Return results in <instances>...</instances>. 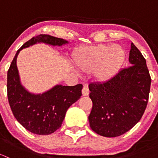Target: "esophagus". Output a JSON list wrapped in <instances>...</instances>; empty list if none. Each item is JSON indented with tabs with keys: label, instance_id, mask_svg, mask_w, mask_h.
<instances>
[{
	"label": "esophagus",
	"instance_id": "obj_1",
	"mask_svg": "<svg viewBox=\"0 0 158 158\" xmlns=\"http://www.w3.org/2000/svg\"><path fill=\"white\" fill-rule=\"evenodd\" d=\"M82 95H83V96H86V95H89V90L88 87L84 86L83 89H82Z\"/></svg>",
	"mask_w": 158,
	"mask_h": 158
}]
</instances>
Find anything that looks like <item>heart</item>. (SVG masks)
<instances>
[{
	"label": "heart",
	"instance_id": "1",
	"mask_svg": "<svg viewBox=\"0 0 158 158\" xmlns=\"http://www.w3.org/2000/svg\"><path fill=\"white\" fill-rule=\"evenodd\" d=\"M125 60V51L118 45L100 44L79 49L75 63L83 73L92 72L97 81L106 82L120 70Z\"/></svg>",
	"mask_w": 158,
	"mask_h": 158
}]
</instances>
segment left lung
Instances as JSON below:
<instances>
[{"instance_id": "1", "label": "left lung", "mask_w": 158, "mask_h": 158, "mask_svg": "<svg viewBox=\"0 0 158 158\" xmlns=\"http://www.w3.org/2000/svg\"><path fill=\"white\" fill-rule=\"evenodd\" d=\"M129 62L131 66L121 69L110 80L89 85L92 101L89 125L102 136L114 138L128 131L147 107L151 76L145 59L132 43Z\"/></svg>"}]
</instances>
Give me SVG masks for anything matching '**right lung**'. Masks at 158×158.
<instances>
[{
  "label": "right lung",
  "mask_w": 158,
  "mask_h": 158,
  "mask_svg": "<svg viewBox=\"0 0 158 158\" xmlns=\"http://www.w3.org/2000/svg\"><path fill=\"white\" fill-rule=\"evenodd\" d=\"M37 43L62 46L68 41L40 34L25 43L17 50L7 72V98L14 117L23 128L36 135H46L61 127L67 109L82 95V85H57L42 94H33L26 90L20 83L17 57L21 49Z\"/></svg>",
  "instance_id": "add662e5"
}]
</instances>
